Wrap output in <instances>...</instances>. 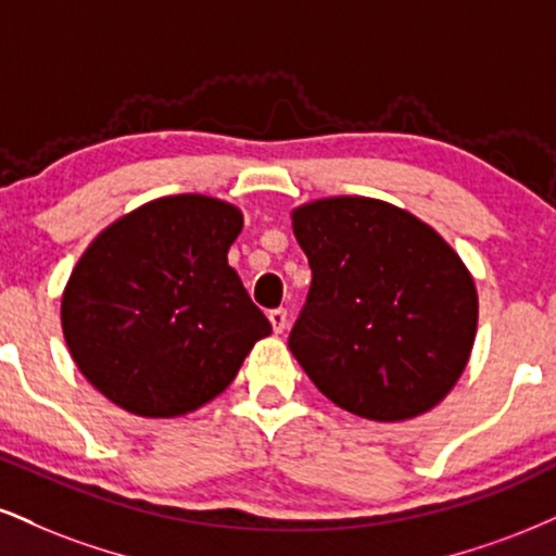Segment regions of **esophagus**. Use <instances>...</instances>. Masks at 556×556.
Masks as SVG:
<instances>
[{
	"label": "esophagus",
	"instance_id": "esophagus-1",
	"mask_svg": "<svg viewBox=\"0 0 556 556\" xmlns=\"http://www.w3.org/2000/svg\"><path fill=\"white\" fill-rule=\"evenodd\" d=\"M269 320H271L274 333H282L287 329V311H285V307H274V311H269Z\"/></svg>",
	"mask_w": 556,
	"mask_h": 556
}]
</instances>
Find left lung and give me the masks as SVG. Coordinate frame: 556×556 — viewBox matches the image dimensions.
<instances>
[{
	"label": "left lung",
	"instance_id": "left-lung-1",
	"mask_svg": "<svg viewBox=\"0 0 556 556\" xmlns=\"http://www.w3.org/2000/svg\"><path fill=\"white\" fill-rule=\"evenodd\" d=\"M311 264L290 352L326 399L372 422L438 406L469 365L479 295L453 245L417 214L370 197L292 210Z\"/></svg>",
	"mask_w": 556,
	"mask_h": 556
}]
</instances>
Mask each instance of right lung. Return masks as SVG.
I'll return each instance as SVG.
<instances>
[{
  "instance_id": "obj_1",
  "label": "right lung",
  "mask_w": 556,
  "mask_h": 556,
  "mask_svg": "<svg viewBox=\"0 0 556 556\" xmlns=\"http://www.w3.org/2000/svg\"><path fill=\"white\" fill-rule=\"evenodd\" d=\"M243 212L204 193L131 210L87 245L62 292V331L96 391L124 412H197L238 376L271 324L227 251Z\"/></svg>"
}]
</instances>
